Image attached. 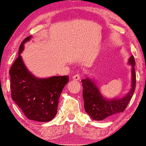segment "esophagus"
Listing matches in <instances>:
<instances>
[{
    "mask_svg": "<svg viewBox=\"0 0 146 146\" xmlns=\"http://www.w3.org/2000/svg\"><path fill=\"white\" fill-rule=\"evenodd\" d=\"M79 79H80L79 74H76L73 76V79H74V80H75V81H79Z\"/></svg>",
    "mask_w": 146,
    "mask_h": 146,
    "instance_id": "obj_1",
    "label": "esophagus"
}]
</instances>
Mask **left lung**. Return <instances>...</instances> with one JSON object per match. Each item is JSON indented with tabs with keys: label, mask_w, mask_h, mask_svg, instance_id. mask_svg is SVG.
I'll return each instance as SVG.
<instances>
[{
	"label": "left lung",
	"mask_w": 146,
	"mask_h": 146,
	"mask_svg": "<svg viewBox=\"0 0 146 146\" xmlns=\"http://www.w3.org/2000/svg\"><path fill=\"white\" fill-rule=\"evenodd\" d=\"M128 63L131 68V88L124 97L121 98L106 99L100 94L96 84L89 77L82 79L83 98L86 112L94 121H102L123 112L127 108L133 95L136 86V75L135 73V58L130 57Z\"/></svg>",
	"instance_id": "1"
}]
</instances>
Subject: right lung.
<instances>
[{"label":"right lung","mask_w":146,"mask_h":146,"mask_svg":"<svg viewBox=\"0 0 146 146\" xmlns=\"http://www.w3.org/2000/svg\"><path fill=\"white\" fill-rule=\"evenodd\" d=\"M31 38L27 37L21 42L19 56L9 70L11 98L28 119L48 122L56 115L60 96L69 76L38 78L27 70L21 53Z\"/></svg>","instance_id":"right-lung-1"}]
</instances>
